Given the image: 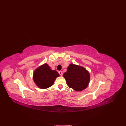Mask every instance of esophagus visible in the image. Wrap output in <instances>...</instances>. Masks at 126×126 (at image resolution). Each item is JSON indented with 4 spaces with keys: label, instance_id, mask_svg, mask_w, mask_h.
I'll list each match as a JSON object with an SVG mask.
<instances>
[{
    "label": "esophagus",
    "instance_id": "34e87169",
    "mask_svg": "<svg viewBox=\"0 0 126 126\" xmlns=\"http://www.w3.org/2000/svg\"><path fill=\"white\" fill-rule=\"evenodd\" d=\"M59 74H60V76H62L63 75V72H62V71H59Z\"/></svg>",
    "mask_w": 126,
    "mask_h": 126
}]
</instances>
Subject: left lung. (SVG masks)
Here are the masks:
<instances>
[{"instance_id": "obj_1", "label": "left lung", "mask_w": 126, "mask_h": 126, "mask_svg": "<svg viewBox=\"0 0 126 126\" xmlns=\"http://www.w3.org/2000/svg\"><path fill=\"white\" fill-rule=\"evenodd\" d=\"M67 85L76 91H81L88 86L90 75L83 67L71 63L63 74Z\"/></svg>"}]
</instances>
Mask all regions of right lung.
<instances>
[{
  "mask_svg": "<svg viewBox=\"0 0 126 126\" xmlns=\"http://www.w3.org/2000/svg\"><path fill=\"white\" fill-rule=\"evenodd\" d=\"M58 77L59 73L55 70H51L47 63L36 69L33 75L34 83L42 89H47L52 86L56 78Z\"/></svg>",
  "mask_w": 126,
  "mask_h": 126,
  "instance_id": "add662e5",
  "label": "right lung"
}]
</instances>
